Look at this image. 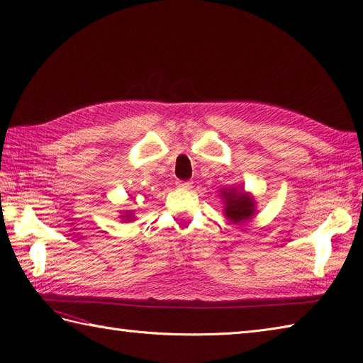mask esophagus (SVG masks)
Instances as JSON below:
<instances>
[{"label":"esophagus","mask_w":363,"mask_h":363,"mask_svg":"<svg viewBox=\"0 0 363 363\" xmlns=\"http://www.w3.org/2000/svg\"><path fill=\"white\" fill-rule=\"evenodd\" d=\"M179 186V188L182 189H191L192 188V182H184V180H179L177 183H175Z\"/></svg>","instance_id":"obj_1"}]
</instances>
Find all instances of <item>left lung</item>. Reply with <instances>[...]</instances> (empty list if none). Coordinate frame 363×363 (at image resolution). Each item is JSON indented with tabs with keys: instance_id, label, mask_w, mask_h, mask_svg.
I'll use <instances>...</instances> for the list:
<instances>
[{
	"instance_id": "8db88e82",
	"label": "left lung",
	"mask_w": 363,
	"mask_h": 363,
	"mask_svg": "<svg viewBox=\"0 0 363 363\" xmlns=\"http://www.w3.org/2000/svg\"><path fill=\"white\" fill-rule=\"evenodd\" d=\"M223 196L225 200V216L233 224L245 223L255 213V201H252L250 195L238 192L236 189H224Z\"/></svg>"
}]
</instances>
